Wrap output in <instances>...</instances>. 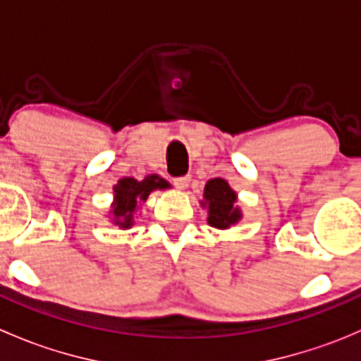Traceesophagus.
<instances>
[{"mask_svg": "<svg viewBox=\"0 0 361 361\" xmlns=\"http://www.w3.org/2000/svg\"><path fill=\"white\" fill-rule=\"evenodd\" d=\"M173 183H174V187L178 188V190H185V188L188 187V183H190V174H187V176L174 178Z\"/></svg>", "mask_w": 361, "mask_h": 361, "instance_id": "esophagus-1", "label": "esophagus"}]
</instances>
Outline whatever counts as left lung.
Instances as JSON below:
<instances>
[{"mask_svg":"<svg viewBox=\"0 0 361 361\" xmlns=\"http://www.w3.org/2000/svg\"><path fill=\"white\" fill-rule=\"evenodd\" d=\"M238 194L221 178H213L204 187L202 207L207 209V224L214 228H228L243 218L241 209L235 206Z\"/></svg>","mask_w":361,"mask_h":361,"instance_id":"1","label":"left lung"}]
</instances>
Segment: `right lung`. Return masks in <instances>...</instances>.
Instances as JSON below:
<instances>
[{
	"mask_svg": "<svg viewBox=\"0 0 361 361\" xmlns=\"http://www.w3.org/2000/svg\"><path fill=\"white\" fill-rule=\"evenodd\" d=\"M171 185L157 174H150L145 180L137 181L134 178H122L113 187L111 211L113 224L122 228H130L134 225V213L137 204L145 202L154 190H166Z\"/></svg>",
	"mask_w": 361,
	"mask_h": 361,
	"instance_id": "add662e5",
	"label": "right lung"
}]
</instances>
